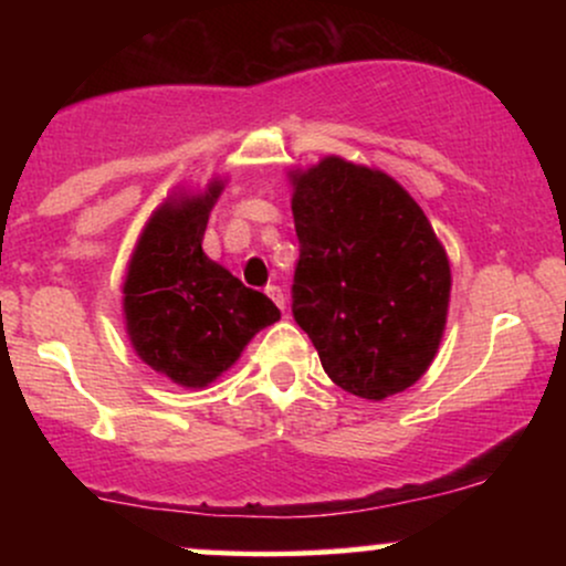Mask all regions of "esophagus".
<instances>
[{
	"instance_id": "1",
	"label": "esophagus",
	"mask_w": 566,
	"mask_h": 566,
	"mask_svg": "<svg viewBox=\"0 0 566 566\" xmlns=\"http://www.w3.org/2000/svg\"><path fill=\"white\" fill-rule=\"evenodd\" d=\"M265 295L271 297V301H274L279 308H287V297H284V292H282V287H276V284H269V287H265Z\"/></svg>"
}]
</instances>
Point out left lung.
I'll use <instances>...</instances> for the list:
<instances>
[{
  "instance_id": "obj_1",
  "label": "left lung",
  "mask_w": 566,
  "mask_h": 566,
  "mask_svg": "<svg viewBox=\"0 0 566 566\" xmlns=\"http://www.w3.org/2000/svg\"><path fill=\"white\" fill-rule=\"evenodd\" d=\"M301 258L292 316L324 373L369 401L431 367L450 308V258L420 205L378 167L324 157L290 170Z\"/></svg>"
}]
</instances>
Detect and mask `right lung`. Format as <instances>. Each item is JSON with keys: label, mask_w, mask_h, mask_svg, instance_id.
I'll return each instance as SVG.
<instances>
[{"label": "right lung", "mask_w": 566, "mask_h": 566, "mask_svg": "<svg viewBox=\"0 0 566 566\" xmlns=\"http://www.w3.org/2000/svg\"><path fill=\"white\" fill-rule=\"evenodd\" d=\"M226 188H178L143 226L125 282L122 316L135 354L184 388H207L237 365L247 343L279 322L263 292L244 287L201 250L207 220Z\"/></svg>", "instance_id": "right-lung-1"}]
</instances>
